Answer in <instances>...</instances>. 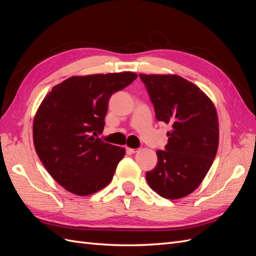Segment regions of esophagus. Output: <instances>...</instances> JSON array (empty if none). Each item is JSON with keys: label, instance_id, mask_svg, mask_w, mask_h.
<instances>
[{"label": "esophagus", "instance_id": "obj_1", "mask_svg": "<svg viewBox=\"0 0 256 256\" xmlns=\"http://www.w3.org/2000/svg\"><path fill=\"white\" fill-rule=\"evenodd\" d=\"M126 150L128 154H134L136 152V148H130V147H126Z\"/></svg>", "mask_w": 256, "mask_h": 256}]
</instances>
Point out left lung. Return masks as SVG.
<instances>
[{
  "mask_svg": "<svg viewBox=\"0 0 256 256\" xmlns=\"http://www.w3.org/2000/svg\"><path fill=\"white\" fill-rule=\"evenodd\" d=\"M154 114L171 126L166 150L146 172L150 187L164 198L194 191L210 168L218 150L219 124L212 102L196 84L176 74H143Z\"/></svg>",
  "mask_w": 256,
  "mask_h": 256,
  "instance_id": "left-lung-1",
  "label": "left lung"
}]
</instances>
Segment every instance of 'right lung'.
Returning <instances> with one entry per match:
<instances>
[{
	"label": "right lung",
	"mask_w": 256,
	"mask_h": 256,
	"mask_svg": "<svg viewBox=\"0 0 256 256\" xmlns=\"http://www.w3.org/2000/svg\"><path fill=\"white\" fill-rule=\"evenodd\" d=\"M138 76H72L53 86L33 122L36 152L52 178L76 196H90L112 180L125 148L100 138L109 100Z\"/></svg>",
	"instance_id": "add662e5"
}]
</instances>
